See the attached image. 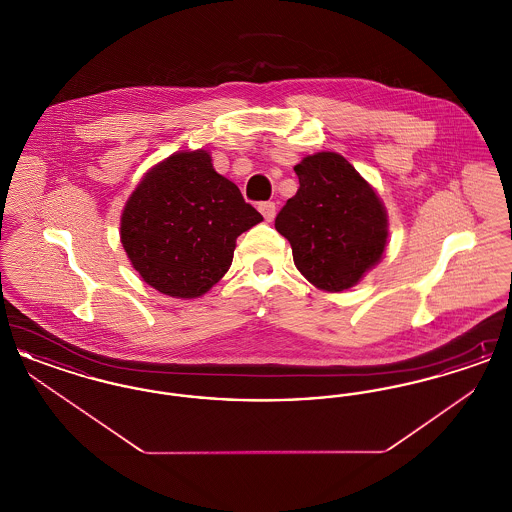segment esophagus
I'll list each match as a JSON object with an SVG mask.
<instances>
[{
  "label": "esophagus",
  "instance_id": "34e87169",
  "mask_svg": "<svg viewBox=\"0 0 512 512\" xmlns=\"http://www.w3.org/2000/svg\"><path fill=\"white\" fill-rule=\"evenodd\" d=\"M259 211H261V215L265 217L267 222H272L274 217H276V205H274L272 201H265V203H261V205H259Z\"/></svg>",
  "mask_w": 512,
  "mask_h": 512
}]
</instances>
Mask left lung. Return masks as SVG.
Listing matches in <instances>:
<instances>
[{"instance_id": "1", "label": "left lung", "mask_w": 512, "mask_h": 512, "mask_svg": "<svg viewBox=\"0 0 512 512\" xmlns=\"http://www.w3.org/2000/svg\"><path fill=\"white\" fill-rule=\"evenodd\" d=\"M297 194L276 217L297 270L318 290L353 288L382 259L388 215L374 188L334 151L303 157L293 167Z\"/></svg>"}]
</instances>
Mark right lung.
Masks as SVG:
<instances>
[{"label":"right lung","instance_id":"right-lung-1","mask_svg":"<svg viewBox=\"0 0 512 512\" xmlns=\"http://www.w3.org/2000/svg\"><path fill=\"white\" fill-rule=\"evenodd\" d=\"M263 220L205 149L178 151L146 172L128 197L121 242L157 292L194 299L232 265L238 236Z\"/></svg>","mask_w":512,"mask_h":512}]
</instances>
